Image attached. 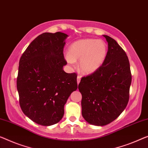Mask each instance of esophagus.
I'll list each match as a JSON object with an SVG mask.
<instances>
[{
  "mask_svg": "<svg viewBox=\"0 0 148 148\" xmlns=\"http://www.w3.org/2000/svg\"><path fill=\"white\" fill-rule=\"evenodd\" d=\"M80 80H81V76H78V77H77V84H78L80 83Z\"/></svg>",
  "mask_w": 148,
  "mask_h": 148,
  "instance_id": "obj_1",
  "label": "esophagus"
}]
</instances>
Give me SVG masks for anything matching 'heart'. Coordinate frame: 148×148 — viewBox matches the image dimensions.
Wrapping results in <instances>:
<instances>
[{"label":"heart","instance_id":"heart-1","mask_svg":"<svg viewBox=\"0 0 148 148\" xmlns=\"http://www.w3.org/2000/svg\"><path fill=\"white\" fill-rule=\"evenodd\" d=\"M108 47L102 40L82 39L74 42L66 56L67 62L76 66V61L80 60L79 66L83 73L91 74L99 69L106 58Z\"/></svg>","mask_w":148,"mask_h":148}]
</instances>
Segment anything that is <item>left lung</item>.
Returning a JSON list of instances; mask_svg holds the SVG:
<instances>
[{"label":"left lung","instance_id":"obj_1","mask_svg":"<svg viewBox=\"0 0 148 148\" xmlns=\"http://www.w3.org/2000/svg\"><path fill=\"white\" fill-rule=\"evenodd\" d=\"M108 42L106 58L99 69L83 77L78 85L82 94V115L90 124L102 126L115 120L128 103L132 75L128 58L118 42Z\"/></svg>","mask_w":148,"mask_h":148}]
</instances>
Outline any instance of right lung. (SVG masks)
I'll use <instances>...</instances> for the list:
<instances>
[{"mask_svg": "<svg viewBox=\"0 0 148 148\" xmlns=\"http://www.w3.org/2000/svg\"><path fill=\"white\" fill-rule=\"evenodd\" d=\"M63 32H45L26 48L19 61L16 87L23 113L39 125L49 126L61 120L65 103L78 88L77 76L66 73Z\"/></svg>", "mask_w": 148, "mask_h": 148, "instance_id": "right-lung-1", "label": "right lung"}]
</instances>
